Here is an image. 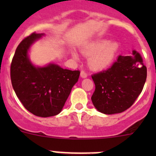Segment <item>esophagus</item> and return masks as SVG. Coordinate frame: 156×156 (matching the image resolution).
<instances>
[{
	"label": "esophagus",
	"instance_id": "obj_1",
	"mask_svg": "<svg viewBox=\"0 0 156 156\" xmlns=\"http://www.w3.org/2000/svg\"><path fill=\"white\" fill-rule=\"evenodd\" d=\"M81 77H82V78H87V74L85 72V71H84V70H82L81 72Z\"/></svg>",
	"mask_w": 156,
	"mask_h": 156
}]
</instances>
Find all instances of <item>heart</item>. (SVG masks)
<instances>
[{
    "label": "heart",
    "instance_id": "heart-1",
    "mask_svg": "<svg viewBox=\"0 0 156 156\" xmlns=\"http://www.w3.org/2000/svg\"><path fill=\"white\" fill-rule=\"evenodd\" d=\"M119 45L116 41H108L106 39H100L89 44L82 50L85 56H89V66L94 69H103L111 64L114 59ZM73 56L77 58L76 53Z\"/></svg>",
    "mask_w": 156,
    "mask_h": 156
}]
</instances>
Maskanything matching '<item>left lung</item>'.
<instances>
[{
	"instance_id": "obj_1",
	"label": "left lung",
	"mask_w": 156,
	"mask_h": 156,
	"mask_svg": "<svg viewBox=\"0 0 156 156\" xmlns=\"http://www.w3.org/2000/svg\"><path fill=\"white\" fill-rule=\"evenodd\" d=\"M147 69L140 55L118 56L110 68L91 75L95 90L91 100L99 112L112 115L125 111L133 104L145 84Z\"/></svg>"
}]
</instances>
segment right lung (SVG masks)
<instances>
[{
	"mask_svg": "<svg viewBox=\"0 0 156 156\" xmlns=\"http://www.w3.org/2000/svg\"><path fill=\"white\" fill-rule=\"evenodd\" d=\"M42 35L33 32L20 42L11 62L10 78L24 107L34 115L47 118L60 112L78 81L80 71L63 69L55 64L34 66L28 58V50Z\"/></svg>",
	"mask_w": 156,
	"mask_h": 156,
	"instance_id": "add662e5",
	"label": "right lung"
}]
</instances>
